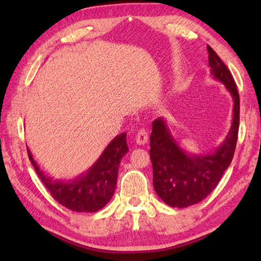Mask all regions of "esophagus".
Listing matches in <instances>:
<instances>
[{
    "label": "esophagus",
    "instance_id": "1",
    "mask_svg": "<svg viewBox=\"0 0 261 261\" xmlns=\"http://www.w3.org/2000/svg\"><path fill=\"white\" fill-rule=\"evenodd\" d=\"M148 139H149V135L147 130L140 129L138 131V134L136 136V141L138 145H145V143L148 142Z\"/></svg>",
    "mask_w": 261,
    "mask_h": 261
}]
</instances>
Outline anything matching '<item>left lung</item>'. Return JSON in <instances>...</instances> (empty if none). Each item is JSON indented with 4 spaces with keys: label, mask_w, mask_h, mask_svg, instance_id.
I'll return each mask as SVG.
<instances>
[{
    "label": "left lung",
    "mask_w": 261,
    "mask_h": 261,
    "mask_svg": "<svg viewBox=\"0 0 261 261\" xmlns=\"http://www.w3.org/2000/svg\"><path fill=\"white\" fill-rule=\"evenodd\" d=\"M208 66L214 79L222 82L233 98V121L222 145L213 153L188 154L170 135L163 118L152 122L150 159L153 170V188L163 201L173 207H187L208 196L236 151L240 120V99L230 70L212 48L207 46Z\"/></svg>",
    "instance_id": "obj_1"
}]
</instances>
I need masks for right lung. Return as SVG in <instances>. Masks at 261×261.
<instances>
[{
    "mask_svg": "<svg viewBox=\"0 0 261 261\" xmlns=\"http://www.w3.org/2000/svg\"><path fill=\"white\" fill-rule=\"evenodd\" d=\"M28 156L39 178L56 201L75 212H96L112 198L122 157L129 151L126 134L119 135L109 143L97 162L85 174L73 180H54L46 176L27 147Z\"/></svg>",
    "mask_w": 261,
    "mask_h": 261,
    "instance_id": "1",
    "label": "right lung"
}]
</instances>
